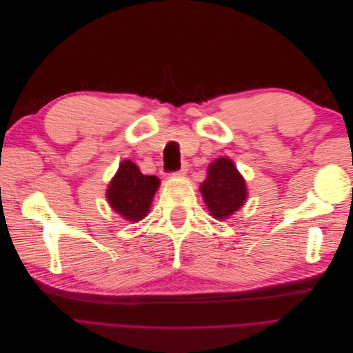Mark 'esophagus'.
<instances>
[{
  "mask_svg": "<svg viewBox=\"0 0 353 353\" xmlns=\"http://www.w3.org/2000/svg\"><path fill=\"white\" fill-rule=\"evenodd\" d=\"M187 170H188V163H183V166H181V169L178 170L175 175H185Z\"/></svg>",
  "mask_w": 353,
  "mask_h": 353,
  "instance_id": "esophagus-1",
  "label": "esophagus"
}]
</instances>
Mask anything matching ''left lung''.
<instances>
[{"mask_svg": "<svg viewBox=\"0 0 353 353\" xmlns=\"http://www.w3.org/2000/svg\"><path fill=\"white\" fill-rule=\"evenodd\" d=\"M200 191L210 215L219 221L237 212L248 199L245 181L228 157H219L209 165Z\"/></svg>", "mask_w": 353, "mask_h": 353, "instance_id": "8db88e82", "label": "left lung"}]
</instances>
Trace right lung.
Returning <instances> with one entry per match:
<instances>
[{
	"label": "right lung",
	"instance_id": "1",
	"mask_svg": "<svg viewBox=\"0 0 353 353\" xmlns=\"http://www.w3.org/2000/svg\"><path fill=\"white\" fill-rule=\"evenodd\" d=\"M157 176L143 175L131 160H123L108 188V201L114 212L131 222L141 221L159 188Z\"/></svg>",
	"mask_w": 353,
	"mask_h": 353
}]
</instances>
